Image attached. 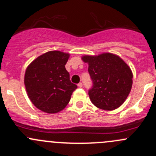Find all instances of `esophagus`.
<instances>
[{"instance_id": "esophagus-1", "label": "esophagus", "mask_w": 156, "mask_h": 156, "mask_svg": "<svg viewBox=\"0 0 156 156\" xmlns=\"http://www.w3.org/2000/svg\"><path fill=\"white\" fill-rule=\"evenodd\" d=\"M78 87H80V88H81V87H83V83H78Z\"/></svg>"}]
</instances>
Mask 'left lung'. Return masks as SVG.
Segmentation results:
<instances>
[{
	"label": "left lung",
	"mask_w": 156,
	"mask_h": 156,
	"mask_svg": "<svg viewBox=\"0 0 156 156\" xmlns=\"http://www.w3.org/2000/svg\"><path fill=\"white\" fill-rule=\"evenodd\" d=\"M89 64L93 81L89 90L92 103L103 110H113L125 102L133 85V73L129 66L117 55L105 53L98 56H83Z\"/></svg>",
	"instance_id": "1"
}]
</instances>
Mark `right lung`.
<instances>
[{"mask_svg":"<svg viewBox=\"0 0 156 156\" xmlns=\"http://www.w3.org/2000/svg\"><path fill=\"white\" fill-rule=\"evenodd\" d=\"M69 53L53 50L35 59L25 72L24 84L32 103L47 113L63 110L77 86L65 68Z\"/></svg>","mask_w":156,"mask_h":156,"instance_id":"add662e5","label":"right lung"}]
</instances>
